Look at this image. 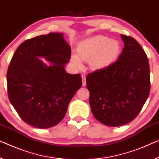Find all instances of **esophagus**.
I'll return each instance as SVG.
<instances>
[{"label": "esophagus", "instance_id": "obj_1", "mask_svg": "<svg viewBox=\"0 0 159 159\" xmlns=\"http://www.w3.org/2000/svg\"><path fill=\"white\" fill-rule=\"evenodd\" d=\"M81 78H82V85L83 86H84L86 84V75L85 74H82L81 75Z\"/></svg>", "mask_w": 159, "mask_h": 159}]
</instances>
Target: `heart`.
<instances>
[{"label":"heart","instance_id":"1","mask_svg":"<svg viewBox=\"0 0 159 159\" xmlns=\"http://www.w3.org/2000/svg\"><path fill=\"white\" fill-rule=\"evenodd\" d=\"M120 50V46L118 41L99 35L80 43L77 52L83 61H89L90 66L94 69H102L116 60ZM80 59L75 55L71 56V62L77 68L82 67V62Z\"/></svg>","mask_w":159,"mask_h":159}]
</instances>
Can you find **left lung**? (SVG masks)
Listing matches in <instances>:
<instances>
[{"mask_svg": "<svg viewBox=\"0 0 159 159\" xmlns=\"http://www.w3.org/2000/svg\"><path fill=\"white\" fill-rule=\"evenodd\" d=\"M124 47L118 60L86 77L89 103L94 117L108 126L131 122L140 113L150 93L147 56L131 36L120 35Z\"/></svg>", "mask_w": 159, "mask_h": 159, "instance_id": "1", "label": "left lung"}]
</instances>
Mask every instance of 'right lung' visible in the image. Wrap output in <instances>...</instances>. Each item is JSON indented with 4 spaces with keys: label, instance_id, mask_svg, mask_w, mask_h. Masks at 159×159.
I'll use <instances>...</instances> for the list:
<instances>
[{
    "label": "right lung",
    "instance_id": "right-lung-1",
    "mask_svg": "<svg viewBox=\"0 0 159 159\" xmlns=\"http://www.w3.org/2000/svg\"><path fill=\"white\" fill-rule=\"evenodd\" d=\"M70 47L62 34L51 33L23 42L7 71L10 102L23 121L39 128L54 126L64 118L73 96L82 86L79 73L69 74ZM45 57L47 66L37 58Z\"/></svg>",
    "mask_w": 159,
    "mask_h": 159
}]
</instances>
